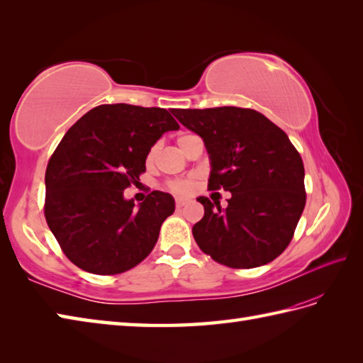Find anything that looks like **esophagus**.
Here are the masks:
<instances>
[{
	"instance_id": "34e87169",
	"label": "esophagus",
	"mask_w": 363,
	"mask_h": 363,
	"mask_svg": "<svg viewBox=\"0 0 363 363\" xmlns=\"http://www.w3.org/2000/svg\"><path fill=\"white\" fill-rule=\"evenodd\" d=\"M188 203V200H184V199H177L175 200V208L177 209H180V208H183L184 205H186Z\"/></svg>"
}]
</instances>
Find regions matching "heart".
<instances>
[{"mask_svg":"<svg viewBox=\"0 0 363 363\" xmlns=\"http://www.w3.org/2000/svg\"><path fill=\"white\" fill-rule=\"evenodd\" d=\"M191 136H194V135H182L180 138L177 140V141H179V146H180L182 149H183L184 144H186V141L191 138ZM157 150H158L157 144H154V146H152V147L149 149L147 157H146L147 164L154 163V160H155V157H157ZM166 186H167L169 191H172L174 194L189 196V194H192V192H194V189H196V186H197V182H196V179H179V180L167 182Z\"/></svg>","mask_w":363,"mask_h":363,"instance_id":"b5f03b06","label":"heart"}]
</instances>
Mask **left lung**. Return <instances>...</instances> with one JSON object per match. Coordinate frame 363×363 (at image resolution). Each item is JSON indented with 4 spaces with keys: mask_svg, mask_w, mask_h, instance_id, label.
<instances>
[{
    "mask_svg": "<svg viewBox=\"0 0 363 363\" xmlns=\"http://www.w3.org/2000/svg\"><path fill=\"white\" fill-rule=\"evenodd\" d=\"M203 138L211 160L208 189L231 192L228 206L205 208L192 235L203 253L231 269L272 262L291 244L306 205L304 166L289 136L252 108H174Z\"/></svg>",
    "mask_w": 363,
    "mask_h": 363,
    "instance_id": "1",
    "label": "left lung"
}]
</instances>
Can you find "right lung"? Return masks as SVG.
Here are the masks:
<instances>
[{
    "label": "right lung",
    "mask_w": 363,
    "mask_h": 363,
    "mask_svg": "<svg viewBox=\"0 0 363 363\" xmlns=\"http://www.w3.org/2000/svg\"><path fill=\"white\" fill-rule=\"evenodd\" d=\"M179 128L164 108L104 104L63 136L48 161L45 217L79 269L118 275L154 250L161 223L175 209L172 196L152 191L136 208L123 191L140 183L161 135Z\"/></svg>",
    "instance_id": "obj_1"
}]
</instances>
